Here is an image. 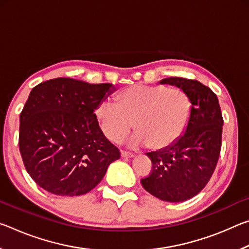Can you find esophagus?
<instances>
[{"label": "esophagus", "instance_id": "esophagus-1", "mask_svg": "<svg viewBox=\"0 0 249 249\" xmlns=\"http://www.w3.org/2000/svg\"><path fill=\"white\" fill-rule=\"evenodd\" d=\"M121 155H122V157H126V158L133 157L134 156L133 153H129V151H126V150H121Z\"/></svg>", "mask_w": 249, "mask_h": 249}]
</instances>
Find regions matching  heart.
<instances>
[{
  "label": "heart",
  "instance_id": "obj_1",
  "mask_svg": "<svg viewBox=\"0 0 249 249\" xmlns=\"http://www.w3.org/2000/svg\"><path fill=\"white\" fill-rule=\"evenodd\" d=\"M95 108L100 128L108 141L120 142L133 127L135 145L162 149L182 136L190 122L192 102L184 90L162 84H134Z\"/></svg>",
  "mask_w": 249,
  "mask_h": 249
}]
</instances>
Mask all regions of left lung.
Returning <instances> with one entry per match:
<instances>
[{
	"label": "left lung",
	"mask_w": 249,
	"mask_h": 249,
	"mask_svg": "<svg viewBox=\"0 0 249 249\" xmlns=\"http://www.w3.org/2000/svg\"><path fill=\"white\" fill-rule=\"evenodd\" d=\"M161 83L175 84L192 102L185 133L165 149L148 153L151 171L141 180L147 192L168 202L196 196L215 170L221 153L223 116L216 94L196 80L171 77Z\"/></svg>",
	"instance_id": "1"
}]
</instances>
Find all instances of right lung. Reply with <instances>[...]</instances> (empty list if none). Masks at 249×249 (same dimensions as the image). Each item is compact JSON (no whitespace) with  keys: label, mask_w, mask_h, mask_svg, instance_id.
I'll use <instances>...</instances> for the list:
<instances>
[{"label":"right lung","mask_w":249,"mask_h":249,"mask_svg":"<svg viewBox=\"0 0 249 249\" xmlns=\"http://www.w3.org/2000/svg\"><path fill=\"white\" fill-rule=\"evenodd\" d=\"M114 88L71 78L37 84L19 115L18 146L35 182L53 195H86L103 179L120 149L104 136L95 108Z\"/></svg>","instance_id":"1"}]
</instances>
